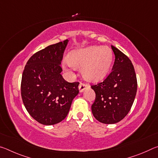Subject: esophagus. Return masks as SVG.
Listing matches in <instances>:
<instances>
[{"label": "esophagus", "instance_id": "esophagus-1", "mask_svg": "<svg viewBox=\"0 0 158 158\" xmlns=\"http://www.w3.org/2000/svg\"><path fill=\"white\" fill-rule=\"evenodd\" d=\"M88 87H89V85L88 84H84V83H80V84L79 85V92H83L84 90V89H85Z\"/></svg>", "mask_w": 158, "mask_h": 158}]
</instances>
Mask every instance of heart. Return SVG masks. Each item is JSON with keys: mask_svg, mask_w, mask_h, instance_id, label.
<instances>
[{"mask_svg": "<svg viewBox=\"0 0 158 158\" xmlns=\"http://www.w3.org/2000/svg\"><path fill=\"white\" fill-rule=\"evenodd\" d=\"M113 52L109 47L90 46L74 50L69 53L65 65L74 69L81 68L83 77L89 81H98L105 78L111 68ZM67 70H69L65 67Z\"/></svg>", "mask_w": 158, "mask_h": 158, "instance_id": "b5f03b06", "label": "heart"}]
</instances>
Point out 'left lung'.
<instances>
[{
  "mask_svg": "<svg viewBox=\"0 0 158 158\" xmlns=\"http://www.w3.org/2000/svg\"><path fill=\"white\" fill-rule=\"evenodd\" d=\"M115 55L112 71L103 81L91 85L95 100L92 113L98 121L114 124L129 113L137 90L135 68L126 55L111 46Z\"/></svg>",
  "mask_w": 158,
  "mask_h": 158,
  "instance_id": "left-lung-1",
  "label": "left lung"
}]
</instances>
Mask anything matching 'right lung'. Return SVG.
Returning a JSON list of instances; mask_svg holds the SVG:
<instances>
[{
	"label": "right lung",
	"mask_w": 158,
	"mask_h": 158,
	"mask_svg": "<svg viewBox=\"0 0 158 158\" xmlns=\"http://www.w3.org/2000/svg\"><path fill=\"white\" fill-rule=\"evenodd\" d=\"M68 42L65 40L36 52L23 72L21 94L23 105L35 121L45 125L65 119L79 93V83H69L60 74Z\"/></svg>",
	"instance_id": "1"
}]
</instances>
